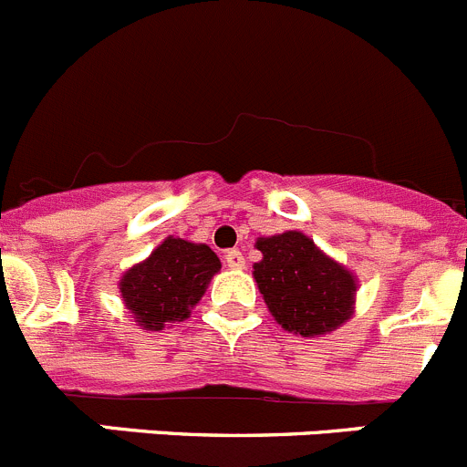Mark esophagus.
<instances>
[{
	"label": "esophagus",
	"mask_w": 467,
	"mask_h": 467,
	"mask_svg": "<svg viewBox=\"0 0 467 467\" xmlns=\"http://www.w3.org/2000/svg\"><path fill=\"white\" fill-rule=\"evenodd\" d=\"M224 264L229 268H243V266H245V256H243L238 250H226L224 252Z\"/></svg>",
	"instance_id": "esophagus-1"
}]
</instances>
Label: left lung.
Listing matches in <instances>:
<instances>
[{
  "label": "left lung",
  "mask_w": 467,
  "mask_h": 467,
  "mask_svg": "<svg viewBox=\"0 0 467 467\" xmlns=\"http://www.w3.org/2000/svg\"><path fill=\"white\" fill-rule=\"evenodd\" d=\"M264 259L254 280L282 328L298 336H322L352 317L354 277L315 247L301 231L256 241Z\"/></svg>",
  "instance_id": "8db88e82"
}]
</instances>
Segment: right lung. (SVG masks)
<instances>
[{"label": "right lung", "instance_id": "obj_1", "mask_svg": "<svg viewBox=\"0 0 467 467\" xmlns=\"http://www.w3.org/2000/svg\"><path fill=\"white\" fill-rule=\"evenodd\" d=\"M220 266L208 245L166 238L150 259L122 277L119 292L140 327L161 331L190 315Z\"/></svg>", "mask_w": 467, "mask_h": 467}]
</instances>
